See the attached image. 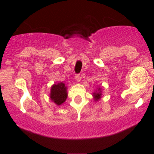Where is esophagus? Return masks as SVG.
<instances>
[{
    "mask_svg": "<svg viewBox=\"0 0 154 154\" xmlns=\"http://www.w3.org/2000/svg\"><path fill=\"white\" fill-rule=\"evenodd\" d=\"M81 76H80V74H76L75 75V79L76 80H77V82H80V80H81Z\"/></svg>",
    "mask_w": 154,
    "mask_h": 154,
    "instance_id": "1",
    "label": "esophagus"
}]
</instances>
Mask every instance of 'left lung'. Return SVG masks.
I'll list each match as a JSON object with an SVG mask.
<instances>
[{"mask_svg": "<svg viewBox=\"0 0 154 154\" xmlns=\"http://www.w3.org/2000/svg\"><path fill=\"white\" fill-rule=\"evenodd\" d=\"M100 90V89H99ZM93 96L94 97V98H95V100H98V99L100 98V96H101V93H100V91H99V92H97V93H94V94H93Z\"/></svg>", "mask_w": 154, "mask_h": 154, "instance_id": "obj_1", "label": "left lung"}]
</instances>
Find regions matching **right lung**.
I'll use <instances>...</instances> for the list:
<instances>
[{
	"instance_id": "obj_1",
	"label": "right lung",
	"mask_w": 154,
	"mask_h": 154,
	"mask_svg": "<svg viewBox=\"0 0 154 154\" xmlns=\"http://www.w3.org/2000/svg\"><path fill=\"white\" fill-rule=\"evenodd\" d=\"M67 88L63 83H59L54 84L51 87V99L56 104L61 105L65 102L67 98Z\"/></svg>"
}]
</instances>
